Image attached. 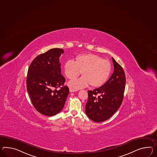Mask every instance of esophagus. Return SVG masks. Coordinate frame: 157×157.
Masks as SVG:
<instances>
[{
    "instance_id": "obj_1",
    "label": "esophagus",
    "mask_w": 157,
    "mask_h": 157,
    "mask_svg": "<svg viewBox=\"0 0 157 157\" xmlns=\"http://www.w3.org/2000/svg\"><path fill=\"white\" fill-rule=\"evenodd\" d=\"M69 90H70V92H76V91H77V90H75V89L72 88H69Z\"/></svg>"
}]
</instances>
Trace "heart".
<instances>
[{
  "label": "heart",
  "mask_w": 157,
  "mask_h": 157,
  "mask_svg": "<svg viewBox=\"0 0 157 157\" xmlns=\"http://www.w3.org/2000/svg\"><path fill=\"white\" fill-rule=\"evenodd\" d=\"M66 77L76 79L82 72L83 77L70 81L69 85L75 90L83 88L89 83L93 87H100L105 84L110 75L111 65L107 59L94 54L77 56L74 62L68 60L63 65Z\"/></svg>",
  "instance_id": "b5f03b06"
}]
</instances>
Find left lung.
I'll return each mask as SVG.
<instances>
[{
    "label": "left lung",
    "instance_id": "8db88e82",
    "mask_svg": "<svg viewBox=\"0 0 157 157\" xmlns=\"http://www.w3.org/2000/svg\"><path fill=\"white\" fill-rule=\"evenodd\" d=\"M114 72L107 82L99 88L88 91L85 112L95 122L107 120L118 110L122 103L126 78L122 67L112 58Z\"/></svg>",
    "mask_w": 157,
    "mask_h": 157
}]
</instances>
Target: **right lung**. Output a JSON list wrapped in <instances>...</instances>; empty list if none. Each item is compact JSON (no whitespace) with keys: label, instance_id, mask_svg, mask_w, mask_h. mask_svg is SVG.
Segmentation results:
<instances>
[{"label":"right lung","instance_id":"add662e5","mask_svg":"<svg viewBox=\"0 0 157 157\" xmlns=\"http://www.w3.org/2000/svg\"><path fill=\"white\" fill-rule=\"evenodd\" d=\"M64 51L54 48L40 54L32 62L27 78V91L35 109L42 115L52 116L64 107L69 89L63 84L59 57ZM62 86L60 90L56 88Z\"/></svg>","mask_w":157,"mask_h":157}]
</instances>
